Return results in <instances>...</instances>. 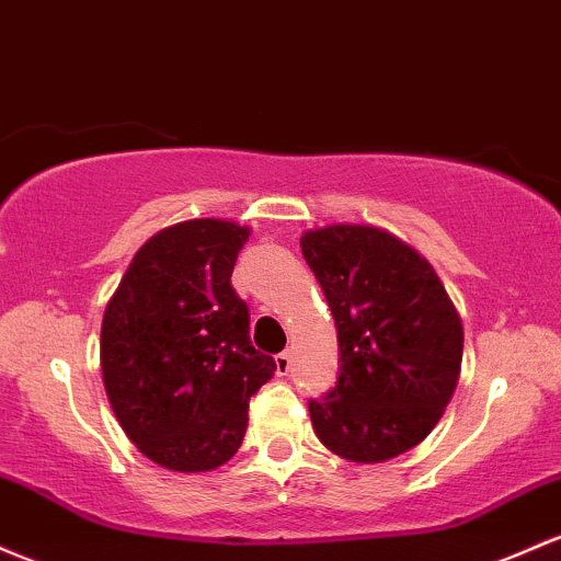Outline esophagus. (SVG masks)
<instances>
[{
    "label": "esophagus",
    "mask_w": 561,
    "mask_h": 561,
    "mask_svg": "<svg viewBox=\"0 0 561 561\" xmlns=\"http://www.w3.org/2000/svg\"><path fill=\"white\" fill-rule=\"evenodd\" d=\"M290 370H293V356L287 354V351H282V354H276V373L287 375Z\"/></svg>",
    "instance_id": "34e87169"
}]
</instances>
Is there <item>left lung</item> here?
<instances>
[{
	"mask_svg": "<svg viewBox=\"0 0 561 561\" xmlns=\"http://www.w3.org/2000/svg\"><path fill=\"white\" fill-rule=\"evenodd\" d=\"M335 319L341 373L311 399V426L351 463L412 450L445 415L463 359V324L426 257L391 231L332 224L300 237Z\"/></svg>",
	"mask_w": 561,
	"mask_h": 561,
	"instance_id": "8db88e82",
	"label": "left lung"
}]
</instances>
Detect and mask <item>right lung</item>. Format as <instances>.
I'll use <instances>...</instances> for the list:
<instances>
[{"label":"right lung","mask_w":561,"mask_h":561,"mask_svg":"<svg viewBox=\"0 0 561 561\" xmlns=\"http://www.w3.org/2000/svg\"><path fill=\"white\" fill-rule=\"evenodd\" d=\"M250 229L194 218L135 252L101 324L111 410L146 458L181 473L233 458L250 397L274 359L250 343V311L231 287Z\"/></svg>","instance_id":"1"}]
</instances>
